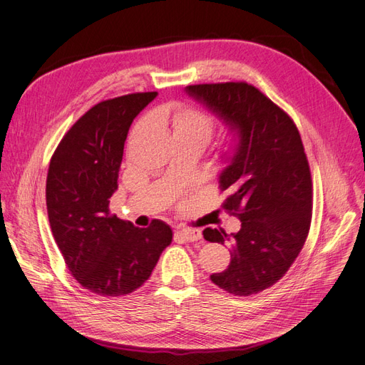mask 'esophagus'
I'll return each mask as SVG.
<instances>
[{
  "mask_svg": "<svg viewBox=\"0 0 365 365\" xmlns=\"http://www.w3.org/2000/svg\"><path fill=\"white\" fill-rule=\"evenodd\" d=\"M176 233H178V236H181L187 242H195V240L202 239L201 230H196V228H181L176 231Z\"/></svg>",
  "mask_w": 365,
  "mask_h": 365,
  "instance_id": "obj_1",
  "label": "esophagus"
}]
</instances>
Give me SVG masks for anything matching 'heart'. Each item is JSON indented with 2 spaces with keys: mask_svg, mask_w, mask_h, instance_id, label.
Returning <instances> with one entry per match:
<instances>
[{
  "mask_svg": "<svg viewBox=\"0 0 365 365\" xmlns=\"http://www.w3.org/2000/svg\"><path fill=\"white\" fill-rule=\"evenodd\" d=\"M161 117H164L170 123L173 135L195 137L197 140H201L204 145H207L210 138H212L216 128V120L212 114L204 111V109L189 105H173L165 109L164 113H161ZM143 125H145V121H140L135 130H138ZM235 148L236 138L230 137L225 141L224 150L227 153H231L235 150Z\"/></svg>",
  "mask_w": 365,
  "mask_h": 365,
  "instance_id": "obj_1",
  "label": "heart"
}]
</instances>
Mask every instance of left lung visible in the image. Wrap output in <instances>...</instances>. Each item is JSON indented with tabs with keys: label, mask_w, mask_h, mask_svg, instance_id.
I'll return each instance as SVG.
<instances>
[{
	"label": "left lung",
	"mask_w": 365,
	"mask_h": 365,
	"mask_svg": "<svg viewBox=\"0 0 365 365\" xmlns=\"http://www.w3.org/2000/svg\"><path fill=\"white\" fill-rule=\"evenodd\" d=\"M185 93L216 114L236 138L219 175L224 208L240 219L237 233L205 228L204 239L231 244V262L210 275L239 297L277 283L300 254L311 227L312 180L292 118L247 82L190 85Z\"/></svg>",
	"instance_id": "8db88e82"
}]
</instances>
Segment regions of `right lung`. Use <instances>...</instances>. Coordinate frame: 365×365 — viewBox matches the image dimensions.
Here are the masks:
<instances>
[{"label":"right lung","instance_id":"right-lung-1","mask_svg":"<svg viewBox=\"0 0 365 365\" xmlns=\"http://www.w3.org/2000/svg\"><path fill=\"white\" fill-rule=\"evenodd\" d=\"M157 94L94 105L63 135L50 161L46 197L53 237L73 277L97 295L138 289L172 242L163 220L138 228L109 213L129 128Z\"/></svg>","mask_w":365,"mask_h":365}]
</instances>
